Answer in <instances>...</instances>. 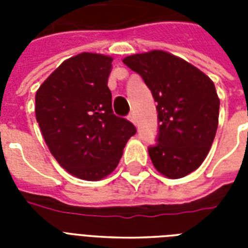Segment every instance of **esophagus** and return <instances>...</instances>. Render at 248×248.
Listing matches in <instances>:
<instances>
[{
	"mask_svg": "<svg viewBox=\"0 0 248 248\" xmlns=\"http://www.w3.org/2000/svg\"><path fill=\"white\" fill-rule=\"evenodd\" d=\"M128 120L131 121L134 124H136V117H135V114H134V113H130V114H128Z\"/></svg>",
	"mask_w": 248,
	"mask_h": 248,
	"instance_id": "1",
	"label": "esophagus"
}]
</instances>
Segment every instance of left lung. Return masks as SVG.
I'll list each match as a JSON object with an SVG mask.
<instances>
[{
  "label": "left lung",
  "instance_id": "left-lung-1",
  "mask_svg": "<svg viewBox=\"0 0 248 248\" xmlns=\"http://www.w3.org/2000/svg\"><path fill=\"white\" fill-rule=\"evenodd\" d=\"M124 63L157 101V143L148 148L152 162L170 179L186 176L203 162L215 139L220 108L215 85L198 68L161 50L127 56Z\"/></svg>",
  "mask_w": 248,
  "mask_h": 248
}]
</instances>
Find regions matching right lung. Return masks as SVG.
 <instances>
[{
    "label": "right lung",
    "mask_w": 248,
    "mask_h": 248,
    "mask_svg": "<svg viewBox=\"0 0 248 248\" xmlns=\"http://www.w3.org/2000/svg\"><path fill=\"white\" fill-rule=\"evenodd\" d=\"M110 56L82 52L65 60L36 93V118L59 165L82 180L116 169L136 127L113 113Z\"/></svg>",
    "instance_id": "1"
}]
</instances>
